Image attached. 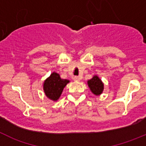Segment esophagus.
Segmentation results:
<instances>
[{
    "mask_svg": "<svg viewBox=\"0 0 146 146\" xmlns=\"http://www.w3.org/2000/svg\"><path fill=\"white\" fill-rule=\"evenodd\" d=\"M73 79H74V80H76V81H80V80H81V77H79V76H74Z\"/></svg>",
    "mask_w": 146,
    "mask_h": 146,
    "instance_id": "obj_1",
    "label": "esophagus"
}]
</instances>
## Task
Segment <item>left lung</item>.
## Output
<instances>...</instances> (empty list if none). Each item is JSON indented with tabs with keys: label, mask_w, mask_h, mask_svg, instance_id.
I'll list each match as a JSON object with an SVG mask.
<instances>
[{
	"label": "left lung",
	"mask_w": 146,
	"mask_h": 146,
	"mask_svg": "<svg viewBox=\"0 0 146 146\" xmlns=\"http://www.w3.org/2000/svg\"><path fill=\"white\" fill-rule=\"evenodd\" d=\"M87 84H88V86L90 88L92 92L95 95H100L103 91V83L102 82V81L100 80L98 76H94L92 79L87 82Z\"/></svg>",
	"instance_id": "1"
}]
</instances>
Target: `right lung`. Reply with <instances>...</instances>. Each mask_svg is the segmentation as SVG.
I'll return each instance as SVG.
<instances>
[{
    "instance_id": "obj_1",
    "label": "right lung",
    "mask_w": 146,
    "mask_h": 146,
    "mask_svg": "<svg viewBox=\"0 0 146 146\" xmlns=\"http://www.w3.org/2000/svg\"><path fill=\"white\" fill-rule=\"evenodd\" d=\"M69 81L61 79L59 74L53 72L44 83V90L47 98L56 101L59 99L64 88Z\"/></svg>"
}]
</instances>
